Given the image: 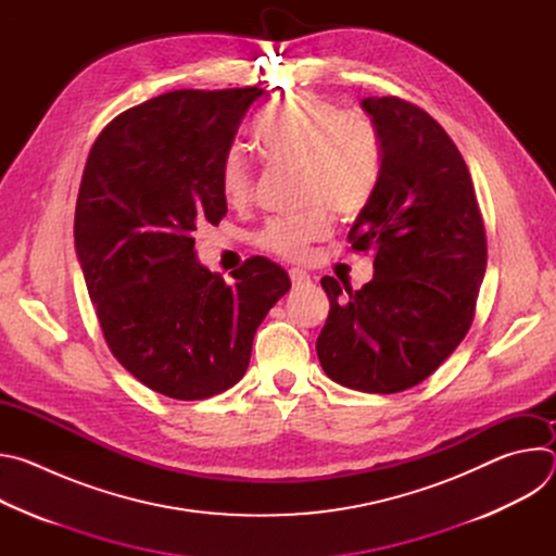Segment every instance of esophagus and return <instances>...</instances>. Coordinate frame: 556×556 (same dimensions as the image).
Returning <instances> with one entry per match:
<instances>
[{
	"instance_id": "34e87169",
	"label": "esophagus",
	"mask_w": 556,
	"mask_h": 556,
	"mask_svg": "<svg viewBox=\"0 0 556 556\" xmlns=\"http://www.w3.org/2000/svg\"><path fill=\"white\" fill-rule=\"evenodd\" d=\"M288 275H290V281H292V286H294V288L309 283V275H307L305 270H301V268H292Z\"/></svg>"
}]
</instances>
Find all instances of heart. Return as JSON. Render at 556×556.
<instances>
[{
  "label": "heart",
  "instance_id": "1",
  "mask_svg": "<svg viewBox=\"0 0 556 556\" xmlns=\"http://www.w3.org/2000/svg\"><path fill=\"white\" fill-rule=\"evenodd\" d=\"M255 144L270 163L299 167V189L305 204L324 202L341 215L367 206L380 180V136L358 112L316 94H301L266 112L255 127ZM255 176L247 153L230 147L219 163V189L230 206L253 198ZM330 232L326 206L314 204L303 215L279 217L260 232L262 249L286 257H305L312 242Z\"/></svg>",
  "mask_w": 556,
  "mask_h": 556
}]
</instances>
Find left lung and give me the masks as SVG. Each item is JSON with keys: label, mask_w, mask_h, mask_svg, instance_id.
<instances>
[{"label": "left lung", "mask_w": 556, "mask_h": 556, "mask_svg": "<svg viewBox=\"0 0 556 556\" xmlns=\"http://www.w3.org/2000/svg\"><path fill=\"white\" fill-rule=\"evenodd\" d=\"M380 180L350 242L374 255L361 290L324 277L330 314L316 339L324 371L365 393L431 376L466 337L486 273V230L462 153L420 108L369 97Z\"/></svg>", "instance_id": "left-lung-1"}]
</instances>
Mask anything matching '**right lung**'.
Masks as SVG:
<instances>
[{
  "mask_svg": "<svg viewBox=\"0 0 556 556\" xmlns=\"http://www.w3.org/2000/svg\"><path fill=\"white\" fill-rule=\"evenodd\" d=\"M260 88L176 90L116 116L90 149L74 247L103 337L149 389L202 401L240 382L288 273L251 257L232 283L195 260L226 215L219 163Z\"/></svg>",
  "mask_w": 556,
  "mask_h": 556,
  "instance_id": "obj_1",
  "label": "right lung"
}]
</instances>
